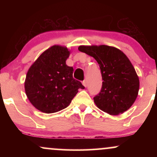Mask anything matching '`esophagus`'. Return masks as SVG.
Listing matches in <instances>:
<instances>
[{"label": "esophagus", "mask_w": 157, "mask_h": 157, "mask_svg": "<svg viewBox=\"0 0 157 157\" xmlns=\"http://www.w3.org/2000/svg\"><path fill=\"white\" fill-rule=\"evenodd\" d=\"M82 85H83L85 87H86V86H87V85H88L87 84V80H85L82 81Z\"/></svg>", "instance_id": "1"}]
</instances>
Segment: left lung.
<instances>
[{
	"instance_id": "left-lung-1",
	"label": "left lung",
	"mask_w": 157,
	"mask_h": 157,
	"mask_svg": "<svg viewBox=\"0 0 157 157\" xmlns=\"http://www.w3.org/2000/svg\"><path fill=\"white\" fill-rule=\"evenodd\" d=\"M78 49L93 57L100 66L103 81L100 92L94 97L97 107L111 115L130 109L137 97L140 80L127 56L105 45L80 46Z\"/></svg>"
}]
</instances>
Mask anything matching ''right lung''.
I'll list each match as a JSON object with an SVG mask.
<instances>
[{"instance_id":"obj_1","label":"right lung","mask_w":157,"mask_h":157,"mask_svg":"<svg viewBox=\"0 0 157 157\" xmlns=\"http://www.w3.org/2000/svg\"><path fill=\"white\" fill-rule=\"evenodd\" d=\"M70 51L55 45L39 56L27 71L25 91L29 102L41 112L52 113L69 105L79 89H84L73 78V68L66 61Z\"/></svg>"}]
</instances>
